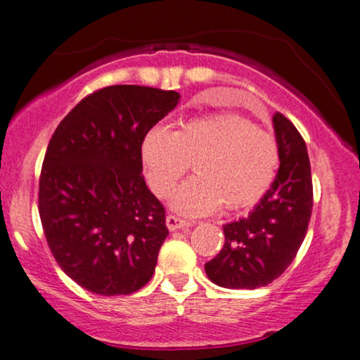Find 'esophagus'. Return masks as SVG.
Here are the masks:
<instances>
[{
	"mask_svg": "<svg viewBox=\"0 0 360 360\" xmlns=\"http://www.w3.org/2000/svg\"><path fill=\"white\" fill-rule=\"evenodd\" d=\"M165 225H167L169 231H177V229H186L191 225V222L186 219H181V217L177 215H167V219H165Z\"/></svg>",
	"mask_w": 360,
	"mask_h": 360,
	"instance_id": "34e87169",
	"label": "esophagus"
}]
</instances>
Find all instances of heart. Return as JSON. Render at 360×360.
I'll use <instances>...</instances> for the list:
<instances>
[{
    "mask_svg": "<svg viewBox=\"0 0 360 360\" xmlns=\"http://www.w3.org/2000/svg\"><path fill=\"white\" fill-rule=\"evenodd\" d=\"M150 189L167 198L191 167L196 176L174 196V207L188 215L217 208L252 207L274 184L280 164L278 143L266 129L236 112H212L181 122L176 131L153 126L140 145Z\"/></svg>",
    "mask_w": 360,
    "mask_h": 360,
    "instance_id": "1",
    "label": "heart"
}]
</instances>
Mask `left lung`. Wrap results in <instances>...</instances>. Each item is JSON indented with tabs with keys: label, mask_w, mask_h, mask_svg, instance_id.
Returning a JSON list of instances; mask_svg holds the SVG:
<instances>
[{
	"label": "left lung",
	"mask_w": 360,
	"mask_h": 360,
	"mask_svg": "<svg viewBox=\"0 0 360 360\" xmlns=\"http://www.w3.org/2000/svg\"><path fill=\"white\" fill-rule=\"evenodd\" d=\"M274 128L280 167L266 195L250 215L224 225L225 243L205 264L208 278L225 289H258L294 262L313 212V179L306 141L283 114Z\"/></svg>",
	"instance_id": "1"
}]
</instances>
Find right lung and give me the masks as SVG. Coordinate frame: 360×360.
Here are the masks:
<instances>
[{
	"label": "right lung",
	"instance_id": "right-lung-1",
	"mask_svg": "<svg viewBox=\"0 0 360 360\" xmlns=\"http://www.w3.org/2000/svg\"><path fill=\"white\" fill-rule=\"evenodd\" d=\"M179 97L153 86H104L66 114L47 145L42 229L61 270L94 294H133L155 271L169 229L145 184L140 145Z\"/></svg>",
	"mask_w": 360,
	"mask_h": 360
}]
</instances>
